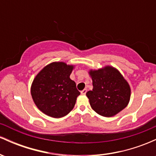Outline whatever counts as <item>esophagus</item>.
<instances>
[{
    "label": "esophagus",
    "mask_w": 156,
    "mask_h": 156,
    "mask_svg": "<svg viewBox=\"0 0 156 156\" xmlns=\"http://www.w3.org/2000/svg\"><path fill=\"white\" fill-rule=\"evenodd\" d=\"M87 89H84L83 90H82L81 92H80V93H81V94H86V93H87Z\"/></svg>",
    "instance_id": "1"
}]
</instances>
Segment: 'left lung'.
Segmentation results:
<instances>
[{
  "mask_svg": "<svg viewBox=\"0 0 156 156\" xmlns=\"http://www.w3.org/2000/svg\"><path fill=\"white\" fill-rule=\"evenodd\" d=\"M93 89L87 92L91 107L103 117H110L124 109L129 103L130 88L121 73L107 66L90 70Z\"/></svg>",
  "mask_w": 156,
  "mask_h": 156,
  "instance_id": "1",
  "label": "left lung"
}]
</instances>
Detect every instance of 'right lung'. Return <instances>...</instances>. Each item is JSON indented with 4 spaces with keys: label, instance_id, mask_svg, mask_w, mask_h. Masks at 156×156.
Here are the masks:
<instances>
[{
    "label": "right lung",
    "instance_id": "1",
    "mask_svg": "<svg viewBox=\"0 0 156 156\" xmlns=\"http://www.w3.org/2000/svg\"><path fill=\"white\" fill-rule=\"evenodd\" d=\"M73 65L53 62L39 72L32 83L33 101L41 112L51 117L60 118L69 114L80 94L69 76Z\"/></svg>",
    "mask_w": 156,
    "mask_h": 156
}]
</instances>
